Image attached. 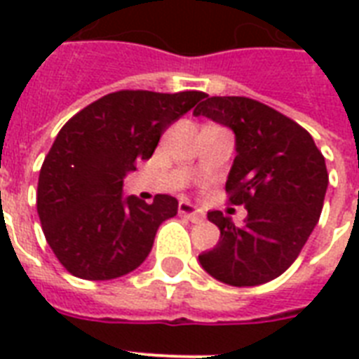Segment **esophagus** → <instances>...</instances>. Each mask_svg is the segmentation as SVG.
I'll return each instance as SVG.
<instances>
[{
    "instance_id": "esophagus-1",
    "label": "esophagus",
    "mask_w": 359,
    "mask_h": 359,
    "mask_svg": "<svg viewBox=\"0 0 359 359\" xmlns=\"http://www.w3.org/2000/svg\"><path fill=\"white\" fill-rule=\"evenodd\" d=\"M179 214L180 216H184V218H188L190 222H194V224H197V222H203V218H205V214L199 210V208H196L191 203L188 201H180L179 203Z\"/></svg>"
}]
</instances>
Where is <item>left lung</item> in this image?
<instances>
[{
    "label": "left lung",
    "instance_id": "left-lung-1",
    "mask_svg": "<svg viewBox=\"0 0 359 359\" xmlns=\"http://www.w3.org/2000/svg\"><path fill=\"white\" fill-rule=\"evenodd\" d=\"M194 115L235 132L236 156L225 190L244 205V224L208 212L219 240L199 255L214 279L233 287L272 281L296 261L323 212L328 171L307 130L245 97H205Z\"/></svg>",
    "mask_w": 359,
    "mask_h": 359
}]
</instances>
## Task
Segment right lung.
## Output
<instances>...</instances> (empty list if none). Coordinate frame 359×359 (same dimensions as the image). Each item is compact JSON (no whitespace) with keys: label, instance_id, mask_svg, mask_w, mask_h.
Wrapping results in <instances>:
<instances>
[{"label":"right lung","instance_id":"obj_1","mask_svg":"<svg viewBox=\"0 0 359 359\" xmlns=\"http://www.w3.org/2000/svg\"><path fill=\"white\" fill-rule=\"evenodd\" d=\"M201 91H117L98 98L59 130L44 158L36 212L48 244L72 276L106 281L126 276L151 253L162 222L179 201L124 197L123 179L149 160L169 124L188 114Z\"/></svg>","mask_w":359,"mask_h":359}]
</instances>
